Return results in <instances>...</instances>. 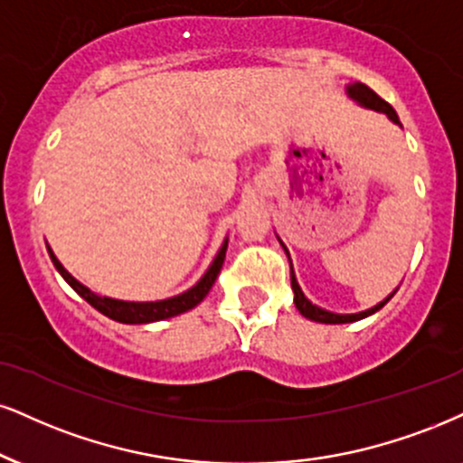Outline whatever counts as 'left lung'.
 Wrapping results in <instances>:
<instances>
[{
	"label": "left lung",
	"mask_w": 463,
	"mask_h": 463,
	"mask_svg": "<svg viewBox=\"0 0 463 463\" xmlns=\"http://www.w3.org/2000/svg\"><path fill=\"white\" fill-rule=\"evenodd\" d=\"M347 92H349V97L355 99V101H358L360 105H364V108L375 109V111H383V114H386L388 118H391L392 122H397V125H401V122H399V116H397V111L392 109V105L383 101V99L380 97V94L373 92L369 86H364V83H352V86L347 88ZM291 287H293V293H295V299H293V302H295V306H298L299 313H302V315L306 317V319L317 321V323H352V321H360V319H364V317H369V315H373V313H377V310H380L382 306L386 304L388 299H391L392 295H394V293H392L391 298L383 299V302H382V304H377L375 308L364 310V313H358V315H336V313H327V310L319 308V306L310 304L308 299L304 298L302 288H299L298 280H295L293 265H291Z\"/></svg>",
	"instance_id": "1"
}]
</instances>
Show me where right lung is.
<instances>
[{"instance_id": "1", "label": "right lung", "mask_w": 463, "mask_h": 463, "mask_svg": "<svg viewBox=\"0 0 463 463\" xmlns=\"http://www.w3.org/2000/svg\"><path fill=\"white\" fill-rule=\"evenodd\" d=\"M226 248H228V241L224 243V246H222L220 252H217L213 265L209 267L207 274L200 278V282L196 287H192L185 293L176 295V298L161 299V302H120V299L99 298V295H94L90 288L80 285V282H77L75 278H72L69 271L64 269L62 263L55 259L52 250H49V248L47 250H49V256H52L55 269H58L60 274H62L64 280L69 282V285L75 288V291L80 293L88 304L94 306L99 313H103L105 317H109V319L120 321V323H150V321L170 319V317L187 313V310H192L194 306H198L200 302H203V299L207 298V293L211 291V287L215 285L217 274H220L222 265H224Z\"/></svg>"}]
</instances>
